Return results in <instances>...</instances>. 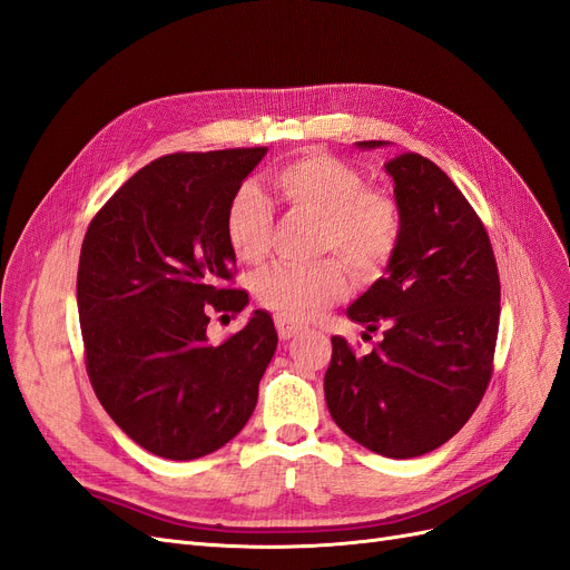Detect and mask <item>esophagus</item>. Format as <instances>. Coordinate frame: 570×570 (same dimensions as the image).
Returning <instances> with one entry per match:
<instances>
[{
  "label": "esophagus",
  "mask_w": 570,
  "mask_h": 570,
  "mask_svg": "<svg viewBox=\"0 0 570 570\" xmlns=\"http://www.w3.org/2000/svg\"><path fill=\"white\" fill-rule=\"evenodd\" d=\"M275 327H278L281 340H292L302 331V323H297L295 318H287V316H275Z\"/></svg>",
  "instance_id": "1"
}]
</instances>
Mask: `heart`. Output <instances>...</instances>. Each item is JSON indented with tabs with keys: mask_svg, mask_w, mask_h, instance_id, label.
I'll return each mask as SVG.
<instances>
[{
	"mask_svg": "<svg viewBox=\"0 0 570 570\" xmlns=\"http://www.w3.org/2000/svg\"><path fill=\"white\" fill-rule=\"evenodd\" d=\"M271 185L292 212L318 220V254H337L356 275L381 271L400 239V209L385 189L368 187L361 170L333 154L308 151L273 170ZM273 209L252 185L233 195L226 237L235 258L254 264L264 256ZM347 292V271L327 256L314 266L275 264L254 278V295L287 318H304Z\"/></svg>",
	"mask_w": 570,
	"mask_h": 570,
	"instance_id": "b5f03b06",
	"label": "heart"
}]
</instances>
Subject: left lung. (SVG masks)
Returning a JSON list of instances; mask_svg holds the SVG:
<instances>
[{"label": "left lung", "instance_id": "obj_1", "mask_svg": "<svg viewBox=\"0 0 570 570\" xmlns=\"http://www.w3.org/2000/svg\"><path fill=\"white\" fill-rule=\"evenodd\" d=\"M385 170L400 239L383 278L347 308L371 333L385 325L383 342L356 356L333 337L323 390L342 433L375 454L413 459L454 438L490 385L499 273L485 226L440 166L406 151Z\"/></svg>", "mask_w": 570, "mask_h": 570}]
</instances>
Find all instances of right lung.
Returning <instances> with one entry per match:
<instances>
[{
  "instance_id": "right-lung-1",
  "label": "right lung",
  "mask_w": 570,
  "mask_h": 570,
  "mask_svg": "<svg viewBox=\"0 0 570 570\" xmlns=\"http://www.w3.org/2000/svg\"><path fill=\"white\" fill-rule=\"evenodd\" d=\"M266 147L178 151L120 185L85 233L78 316L92 390L142 450L189 461L220 450L249 421L278 347L254 312L218 344L212 314H237L226 212Z\"/></svg>"
}]
</instances>
